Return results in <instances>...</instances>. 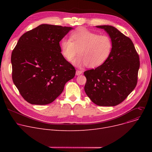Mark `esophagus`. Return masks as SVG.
I'll return each instance as SVG.
<instances>
[{"instance_id":"obj_1","label":"esophagus","mask_w":152,"mask_h":152,"mask_svg":"<svg viewBox=\"0 0 152 152\" xmlns=\"http://www.w3.org/2000/svg\"><path fill=\"white\" fill-rule=\"evenodd\" d=\"M82 73H83V72L81 71H80V70H76V75L79 76V75H81Z\"/></svg>"}]
</instances>
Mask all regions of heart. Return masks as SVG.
<instances>
[{
	"label": "heart",
	"instance_id": "b5f03b06",
	"mask_svg": "<svg viewBox=\"0 0 152 152\" xmlns=\"http://www.w3.org/2000/svg\"><path fill=\"white\" fill-rule=\"evenodd\" d=\"M62 55L71 61L79 54L73 61L77 66L87 65L89 68H97L105 63L113 50V42L107 35L99 34L86 28H79L73 32L70 39H63L60 42Z\"/></svg>",
	"mask_w": 152,
	"mask_h": 152
}]
</instances>
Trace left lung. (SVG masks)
I'll return each instance as SVG.
<instances>
[{
	"instance_id": "8db88e82",
	"label": "left lung",
	"mask_w": 152,
	"mask_h": 152,
	"mask_svg": "<svg viewBox=\"0 0 152 152\" xmlns=\"http://www.w3.org/2000/svg\"><path fill=\"white\" fill-rule=\"evenodd\" d=\"M96 27L104 29L111 37L113 50L102 65L84 72V91L95 104L113 107L121 103L136 86L139 57L131 40L116 28Z\"/></svg>"
}]
</instances>
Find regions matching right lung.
<instances>
[{
    "label": "right lung",
    "mask_w": 152,
    "mask_h": 152,
    "mask_svg": "<svg viewBox=\"0 0 152 152\" xmlns=\"http://www.w3.org/2000/svg\"><path fill=\"white\" fill-rule=\"evenodd\" d=\"M73 29L42 24L19 39L11 56L12 79L31 104H49L75 77L76 70L63 57L59 44Z\"/></svg>",
    "instance_id": "1"
}]
</instances>
